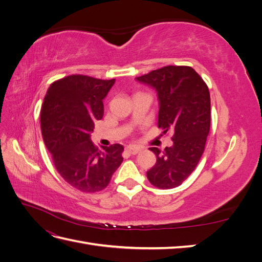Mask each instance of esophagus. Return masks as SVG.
I'll list each match as a JSON object with an SVG mask.
<instances>
[{
    "label": "esophagus",
    "instance_id": "obj_1",
    "mask_svg": "<svg viewBox=\"0 0 262 262\" xmlns=\"http://www.w3.org/2000/svg\"><path fill=\"white\" fill-rule=\"evenodd\" d=\"M140 150H141V148L137 147V146H128L125 148V152L129 153L130 155H136L140 152Z\"/></svg>",
    "mask_w": 262,
    "mask_h": 262
}]
</instances>
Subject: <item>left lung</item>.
<instances>
[{"mask_svg": "<svg viewBox=\"0 0 262 262\" xmlns=\"http://www.w3.org/2000/svg\"><path fill=\"white\" fill-rule=\"evenodd\" d=\"M136 80L156 91L158 128L172 133L173 144L164 152L149 148L157 160L147 170V179L160 189L178 187L191 175L204 152L211 124L209 89L190 67H164Z\"/></svg>", "mask_w": 262, "mask_h": 262, "instance_id": "obj_1", "label": "left lung"}]
</instances>
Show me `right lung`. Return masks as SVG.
I'll return each instance as SVG.
<instances>
[{"label": "right lung", "instance_id": "add662e5", "mask_svg": "<svg viewBox=\"0 0 262 262\" xmlns=\"http://www.w3.org/2000/svg\"><path fill=\"white\" fill-rule=\"evenodd\" d=\"M116 80L70 75L53 82L41 107L43 142L61 177L83 192L105 189L121 165L123 146L102 149L93 144L94 122L104 116V102Z\"/></svg>", "mask_w": 262, "mask_h": 262}]
</instances>
